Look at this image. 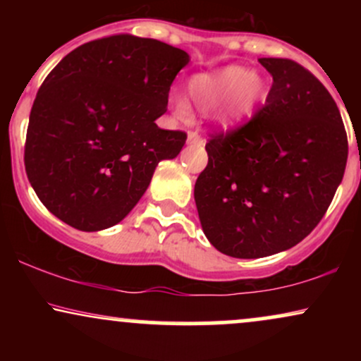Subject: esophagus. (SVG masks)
I'll return each mask as SVG.
<instances>
[{
  "instance_id": "1",
  "label": "esophagus",
  "mask_w": 361,
  "mask_h": 361,
  "mask_svg": "<svg viewBox=\"0 0 361 361\" xmlns=\"http://www.w3.org/2000/svg\"><path fill=\"white\" fill-rule=\"evenodd\" d=\"M186 140H188V144H197V146H202V144H204V137H202L197 130H190L188 139Z\"/></svg>"
}]
</instances>
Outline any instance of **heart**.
<instances>
[{"instance_id": "1", "label": "heart", "mask_w": 361, "mask_h": 361, "mask_svg": "<svg viewBox=\"0 0 361 361\" xmlns=\"http://www.w3.org/2000/svg\"><path fill=\"white\" fill-rule=\"evenodd\" d=\"M267 94V81L258 71H243L238 66L200 74L190 82V97L204 114L215 111L226 127H238L251 117ZM180 118H190V106L183 98L173 102Z\"/></svg>"}]
</instances>
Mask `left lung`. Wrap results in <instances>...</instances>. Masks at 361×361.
Instances as JSON below:
<instances>
[{"instance_id": "8db88e82", "label": "left lung", "mask_w": 361, "mask_h": 361, "mask_svg": "<svg viewBox=\"0 0 361 361\" xmlns=\"http://www.w3.org/2000/svg\"><path fill=\"white\" fill-rule=\"evenodd\" d=\"M273 82L243 126L210 135L209 163L195 183L202 229L233 258L290 250L312 233L333 202L348 159L336 102L292 59L261 57Z\"/></svg>"}]
</instances>
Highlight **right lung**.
<instances>
[{"label":"right lung","mask_w":361,"mask_h":361,"mask_svg":"<svg viewBox=\"0 0 361 361\" xmlns=\"http://www.w3.org/2000/svg\"><path fill=\"white\" fill-rule=\"evenodd\" d=\"M188 54L118 34L74 49L37 93L25 140V171L37 197L74 229L102 231L134 209L157 163L186 134L164 130L169 88Z\"/></svg>","instance_id":"right-lung-1"}]
</instances>
